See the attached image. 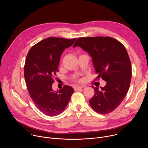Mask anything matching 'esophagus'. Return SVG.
<instances>
[{
    "label": "esophagus",
    "instance_id": "obj_1",
    "mask_svg": "<svg viewBox=\"0 0 148 148\" xmlns=\"http://www.w3.org/2000/svg\"><path fill=\"white\" fill-rule=\"evenodd\" d=\"M84 87H85V86H82V87H74V90L75 91H77V90H80V89H82V88H84Z\"/></svg>",
    "mask_w": 148,
    "mask_h": 148
}]
</instances>
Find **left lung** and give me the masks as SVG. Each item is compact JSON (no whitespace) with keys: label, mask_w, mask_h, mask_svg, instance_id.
Wrapping results in <instances>:
<instances>
[{"label":"left lung","mask_w":148,"mask_h":148,"mask_svg":"<svg viewBox=\"0 0 148 148\" xmlns=\"http://www.w3.org/2000/svg\"><path fill=\"white\" fill-rule=\"evenodd\" d=\"M79 46L92 57L97 79L107 82L104 87L94 88L89 101L92 108L101 114L115 110L127 94L132 77L131 61L125 46L111 37H86L77 38L73 47Z\"/></svg>","instance_id":"1"}]
</instances>
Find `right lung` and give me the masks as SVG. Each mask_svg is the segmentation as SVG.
<instances>
[{
	"label": "right lung",
	"instance_id": "right-lung-1",
	"mask_svg": "<svg viewBox=\"0 0 148 148\" xmlns=\"http://www.w3.org/2000/svg\"><path fill=\"white\" fill-rule=\"evenodd\" d=\"M75 39L48 37L34 45L27 55L24 75L29 94L36 107L48 116H54L64 111L74 92L67 86L54 92L52 84L62 53Z\"/></svg>",
	"mask_w": 148,
	"mask_h": 148
}]
</instances>
